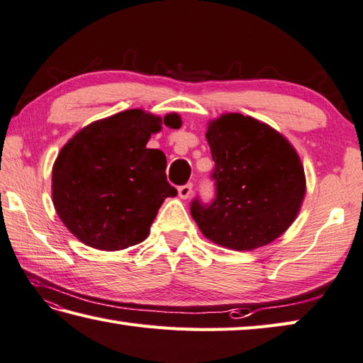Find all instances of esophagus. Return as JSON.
Returning <instances> with one entry per match:
<instances>
[{"label": "esophagus", "mask_w": 363, "mask_h": 363, "mask_svg": "<svg viewBox=\"0 0 363 363\" xmlns=\"http://www.w3.org/2000/svg\"><path fill=\"white\" fill-rule=\"evenodd\" d=\"M192 189H194L192 184H186V186H181L179 189H177V192H179V196L182 200H187L189 196L192 195Z\"/></svg>", "instance_id": "1"}]
</instances>
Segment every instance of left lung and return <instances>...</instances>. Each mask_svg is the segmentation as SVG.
<instances>
[{
    "instance_id": "8db88e82",
    "label": "left lung",
    "mask_w": 363,
    "mask_h": 363,
    "mask_svg": "<svg viewBox=\"0 0 363 363\" xmlns=\"http://www.w3.org/2000/svg\"><path fill=\"white\" fill-rule=\"evenodd\" d=\"M216 163V199L194 200L190 213L201 233L233 250L267 246L286 232L306 194L305 169L279 131L254 117L227 113L208 123Z\"/></svg>"
}]
</instances>
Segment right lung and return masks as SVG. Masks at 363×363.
<instances>
[{"label":"right lung","mask_w":363,"mask_h":363,"mask_svg":"<svg viewBox=\"0 0 363 363\" xmlns=\"http://www.w3.org/2000/svg\"><path fill=\"white\" fill-rule=\"evenodd\" d=\"M162 123L181 127L179 114L163 118L128 109L91 122L65 144L52 168V201L79 241L121 250L147 238L162 203L176 196L164 174L167 157L147 149Z\"/></svg>","instance_id":"1"}]
</instances>
